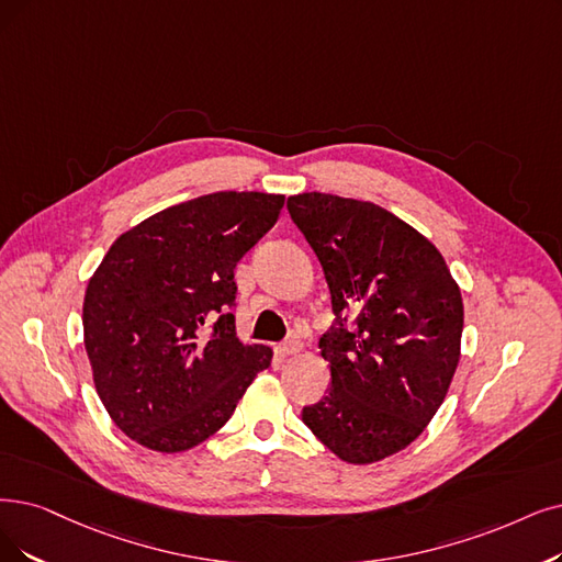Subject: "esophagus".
Listing matches in <instances>:
<instances>
[{
  "label": "esophagus",
  "instance_id": "obj_1",
  "mask_svg": "<svg viewBox=\"0 0 562 562\" xmlns=\"http://www.w3.org/2000/svg\"><path fill=\"white\" fill-rule=\"evenodd\" d=\"M302 350V341L300 339H288V341H283L281 346H279V352L283 355V357H293V355H297Z\"/></svg>",
  "mask_w": 562,
  "mask_h": 562
}]
</instances>
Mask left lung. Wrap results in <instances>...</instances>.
Instances as JSON below:
<instances>
[{
    "label": "left lung",
    "mask_w": 562,
    "mask_h": 562,
    "mask_svg": "<svg viewBox=\"0 0 562 562\" xmlns=\"http://www.w3.org/2000/svg\"><path fill=\"white\" fill-rule=\"evenodd\" d=\"M285 207L323 265L334 313L318 344L329 390L302 419L348 463L392 457L450 390L461 290L436 246L383 207L318 191L290 195Z\"/></svg>",
    "instance_id": "obj_1"
}]
</instances>
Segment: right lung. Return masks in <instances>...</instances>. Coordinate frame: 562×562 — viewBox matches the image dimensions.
<instances>
[{
	"mask_svg": "<svg viewBox=\"0 0 562 562\" xmlns=\"http://www.w3.org/2000/svg\"><path fill=\"white\" fill-rule=\"evenodd\" d=\"M283 195L218 191L172 205L110 246L82 327L108 415L156 452H184L235 413L272 350L235 334V267L274 226Z\"/></svg>",
	"mask_w": 562,
	"mask_h": 562,
	"instance_id": "1",
	"label": "right lung"
}]
</instances>
